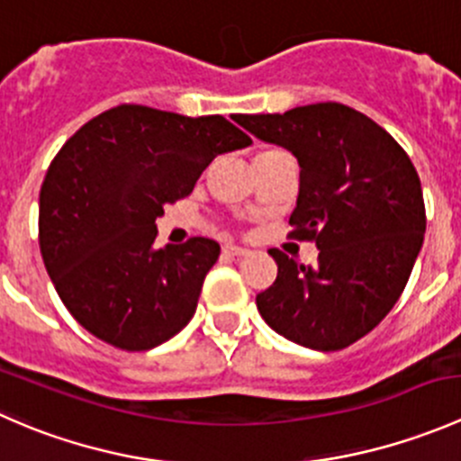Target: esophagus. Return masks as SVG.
Instances as JSON below:
<instances>
[{"instance_id": "1", "label": "esophagus", "mask_w": 461, "mask_h": 461, "mask_svg": "<svg viewBox=\"0 0 461 461\" xmlns=\"http://www.w3.org/2000/svg\"><path fill=\"white\" fill-rule=\"evenodd\" d=\"M222 252L227 254V257H234V258H240V257H248V249L245 248H239V245H231V243H227L225 248H222Z\"/></svg>"}]
</instances>
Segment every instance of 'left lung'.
<instances>
[{"label": "left lung", "mask_w": 461, "mask_h": 461, "mask_svg": "<svg viewBox=\"0 0 461 461\" xmlns=\"http://www.w3.org/2000/svg\"><path fill=\"white\" fill-rule=\"evenodd\" d=\"M258 140L299 160L292 236L319 263L272 249L276 281L257 294L265 323L312 350H341L397 303L424 243L426 209L411 158L368 115L337 102L234 115Z\"/></svg>", "instance_id": "left-lung-1"}]
</instances>
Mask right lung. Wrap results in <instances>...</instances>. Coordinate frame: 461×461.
<instances>
[{
  "mask_svg": "<svg viewBox=\"0 0 461 461\" xmlns=\"http://www.w3.org/2000/svg\"><path fill=\"white\" fill-rule=\"evenodd\" d=\"M252 144L222 115L122 104L59 149L40 192V249L82 328L122 350H151L196 312L221 245L153 248L165 204L189 196L209 162Z\"/></svg>",
  "mask_w": 461,
  "mask_h": 461,
  "instance_id": "1",
  "label": "right lung"
}]
</instances>
